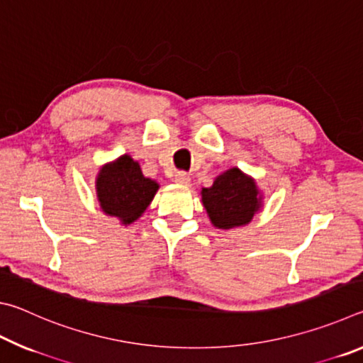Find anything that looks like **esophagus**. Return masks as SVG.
Wrapping results in <instances>:
<instances>
[{"label": "esophagus", "instance_id": "esophagus-1", "mask_svg": "<svg viewBox=\"0 0 363 363\" xmlns=\"http://www.w3.org/2000/svg\"><path fill=\"white\" fill-rule=\"evenodd\" d=\"M174 182L179 184V186H189L190 176L187 173H184V171H179V173H176L174 176Z\"/></svg>", "mask_w": 363, "mask_h": 363}]
</instances>
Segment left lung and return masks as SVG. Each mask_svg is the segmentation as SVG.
Listing matches in <instances>:
<instances>
[{"instance_id":"obj_1","label":"left lung","mask_w":363,"mask_h":363,"mask_svg":"<svg viewBox=\"0 0 363 363\" xmlns=\"http://www.w3.org/2000/svg\"><path fill=\"white\" fill-rule=\"evenodd\" d=\"M200 195L211 224L223 230L250 224L264 206V195L255 177L237 167L220 173Z\"/></svg>"}]
</instances>
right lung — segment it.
<instances>
[{
    "label": "right lung",
    "instance_id": "obj_1",
    "mask_svg": "<svg viewBox=\"0 0 363 363\" xmlns=\"http://www.w3.org/2000/svg\"><path fill=\"white\" fill-rule=\"evenodd\" d=\"M160 189L157 181L145 177L131 155L118 157L102 164L96 176V195L101 210L130 225L143 216Z\"/></svg>",
    "mask_w": 363,
    "mask_h": 363
}]
</instances>
